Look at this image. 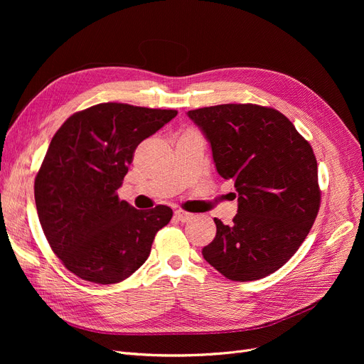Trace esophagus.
<instances>
[{
    "instance_id": "obj_1",
    "label": "esophagus",
    "mask_w": 364,
    "mask_h": 364,
    "mask_svg": "<svg viewBox=\"0 0 364 364\" xmlns=\"http://www.w3.org/2000/svg\"><path fill=\"white\" fill-rule=\"evenodd\" d=\"M174 217L178 221H181V223H187V221H190V220L193 218V214H190V213H186V211H181V209H178V211L174 213Z\"/></svg>"
}]
</instances>
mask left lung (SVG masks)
<instances>
[{
	"label": "left lung",
	"mask_w": 364,
	"mask_h": 364,
	"mask_svg": "<svg viewBox=\"0 0 364 364\" xmlns=\"http://www.w3.org/2000/svg\"><path fill=\"white\" fill-rule=\"evenodd\" d=\"M187 114L211 144L218 174L235 181L239 202L232 225L214 218L217 235L203 258L235 282L274 273L298 251L320 208L310 143L273 107L218 105Z\"/></svg>",
	"instance_id": "obj_1"
}]
</instances>
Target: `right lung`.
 Here are the masks:
<instances>
[{
  "label": "right lung",
  "mask_w": 364,
  "mask_h": 364,
  "mask_svg": "<svg viewBox=\"0 0 364 364\" xmlns=\"http://www.w3.org/2000/svg\"><path fill=\"white\" fill-rule=\"evenodd\" d=\"M177 110L100 103L57 129L35 177L38 218L53 252L82 280L112 284L139 270L172 217L118 198L137 146Z\"/></svg>",
  "instance_id": "obj_1"
}]
</instances>
